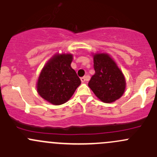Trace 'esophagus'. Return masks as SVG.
Here are the masks:
<instances>
[{
    "mask_svg": "<svg viewBox=\"0 0 157 157\" xmlns=\"http://www.w3.org/2000/svg\"><path fill=\"white\" fill-rule=\"evenodd\" d=\"M80 80H81V82L82 83H85L86 81H88L89 80V77H86V76H85V77H83L80 78Z\"/></svg>",
    "mask_w": 157,
    "mask_h": 157,
    "instance_id": "obj_1",
    "label": "esophagus"
}]
</instances>
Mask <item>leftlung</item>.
Here are the masks:
<instances>
[{
  "label": "left lung",
  "mask_w": 157,
  "mask_h": 157,
  "mask_svg": "<svg viewBox=\"0 0 157 157\" xmlns=\"http://www.w3.org/2000/svg\"><path fill=\"white\" fill-rule=\"evenodd\" d=\"M93 57L95 74L89 82V87L102 102H115L125 90L124 74L107 53L93 54Z\"/></svg>",
  "instance_id": "obj_1"
}]
</instances>
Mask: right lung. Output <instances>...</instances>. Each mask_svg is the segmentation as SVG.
<instances>
[{"instance_id":"add662e5","label":"right lung","mask_w":157,"mask_h":157,"mask_svg":"<svg viewBox=\"0 0 157 157\" xmlns=\"http://www.w3.org/2000/svg\"><path fill=\"white\" fill-rule=\"evenodd\" d=\"M72 54H55L41 71L36 89L39 96L55 105L65 103L81 83L71 64Z\"/></svg>"}]
</instances>
